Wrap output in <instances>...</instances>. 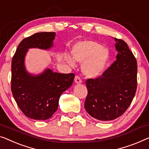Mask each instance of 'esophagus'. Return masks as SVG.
Here are the masks:
<instances>
[{
  "instance_id": "1",
  "label": "esophagus",
  "mask_w": 149,
  "mask_h": 149,
  "mask_svg": "<svg viewBox=\"0 0 149 149\" xmlns=\"http://www.w3.org/2000/svg\"><path fill=\"white\" fill-rule=\"evenodd\" d=\"M74 82L77 84H80L82 83V80L79 76H76L74 77Z\"/></svg>"
}]
</instances>
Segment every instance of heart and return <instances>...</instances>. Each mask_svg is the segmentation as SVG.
Returning <instances> with one entry per match:
<instances>
[{"instance_id":"obj_1","label":"heart","mask_w":149,"mask_h":149,"mask_svg":"<svg viewBox=\"0 0 149 149\" xmlns=\"http://www.w3.org/2000/svg\"><path fill=\"white\" fill-rule=\"evenodd\" d=\"M72 59L82 63L83 74L89 78H96L102 74L109 60V51L100 43L93 40H84L75 44L71 50ZM66 61L70 66L74 62L69 57Z\"/></svg>"}]
</instances>
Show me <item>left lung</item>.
Returning a JSON list of instances; mask_svg holds the SVG:
<instances>
[{
    "instance_id": "8db88e82",
    "label": "left lung",
    "mask_w": 149,
    "mask_h": 149,
    "mask_svg": "<svg viewBox=\"0 0 149 149\" xmlns=\"http://www.w3.org/2000/svg\"><path fill=\"white\" fill-rule=\"evenodd\" d=\"M116 60L101 76L85 81V108L101 121L121 116L132 103L137 87V62L124 40L115 38Z\"/></svg>"
}]
</instances>
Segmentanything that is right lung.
<instances>
[{
	"label": "right lung",
	"instance_id": "1",
	"mask_svg": "<svg viewBox=\"0 0 149 149\" xmlns=\"http://www.w3.org/2000/svg\"><path fill=\"white\" fill-rule=\"evenodd\" d=\"M55 32H41L21 41L11 63V91L17 105L33 120L51 118L58 107L60 97L72 85L74 74L53 72L49 68L38 75L27 72L25 55L29 48L48 49L53 46Z\"/></svg>",
	"mask_w": 149,
	"mask_h": 149
}]
</instances>
